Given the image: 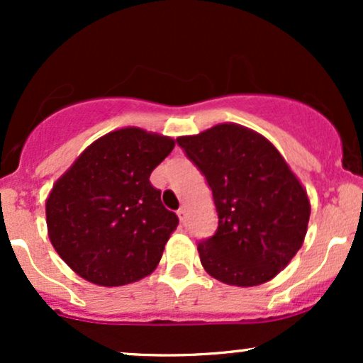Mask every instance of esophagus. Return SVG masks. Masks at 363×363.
Here are the masks:
<instances>
[{
  "label": "esophagus",
  "mask_w": 363,
  "mask_h": 363,
  "mask_svg": "<svg viewBox=\"0 0 363 363\" xmlns=\"http://www.w3.org/2000/svg\"><path fill=\"white\" fill-rule=\"evenodd\" d=\"M177 216H179V220H181V223L184 225V223H186V216H187V211H186L184 206L179 208V210H177Z\"/></svg>",
  "instance_id": "1"
}]
</instances>
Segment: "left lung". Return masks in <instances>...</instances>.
Masks as SVG:
<instances>
[{
	"label": "left lung",
	"instance_id": "1",
	"mask_svg": "<svg viewBox=\"0 0 363 363\" xmlns=\"http://www.w3.org/2000/svg\"><path fill=\"white\" fill-rule=\"evenodd\" d=\"M177 143L206 177L218 213L215 235L198 244L205 272L234 286L273 280L306 239L311 203L302 182L272 141L240 124Z\"/></svg>",
	"mask_w": 363,
	"mask_h": 363
}]
</instances>
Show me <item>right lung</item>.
<instances>
[{
  "mask_svg": "<svg viewBox=\"0 0 363 363\" xmlns=\"http://www.w3.org/2000/svg\"><path fill=\"white\" fill-rule=\"evenodd\" d=\"M176 147L169 136L123 128L95 140L45 199L52 247L83 280L121 286L148 277L179 218L150 174Z\"/></svg>",
  "mask_w": 363,
  "mask_h": 363,
  "instance_id": "1",
  "label": "right lung"
}]
</instances>
